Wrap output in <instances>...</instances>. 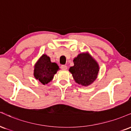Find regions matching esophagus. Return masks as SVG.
Wrapping results in <instances>:
<instances>
[{
    "label": "esophagus",
    "mask_w": 131,
    "mask_h": 131,
    "mask_svg": "<svg viewBox=\"0 0 131 131\" xmlns=\"http://www.w3.org/2000/svg\"><path fill=\"white\" fill-rule=\"evenodd\" d=\"M60 68L63 70H66L67 69V66L64 65V64H62V65H61Z\"/></svg>",
    "instance_id": "esophagus-1"
}]
</instances>
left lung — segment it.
Instances as JSON below:
<instances>
[{"label": "left lung", "instance_id": "8db88e82", "mask_svg": "<svg viewBox=\"0 0 131 131\" xmlns=\"http://www.w3.org/2000/svg\"><path fill=\"white\" fill-rule=\"evenodd\" d=\"M73 61L74 65L71 67L69 71L71 72L75 82L88 86L95 81L99 72V66L89 53H80Z\"/></svg>", "mask_w": 131, "mask_h": 131}]
</instances>
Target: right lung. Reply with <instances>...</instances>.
Returning <instances> with one entry per match:
<instances>
[{
    "mask_svg": "<svg viewBox=\"0 0 131 131\" xmlns=\"http://www.w3.org/2000/svg\"><path fill=\"white\" fill-rule=\"evenodd\" d=\"M59 70L56 63H52L50 58L44 54L35 66L34 76L42 84H47L52 79L53 75Z\"/></svg>",
    "mask_w": 131,
    "mask_h": 131,
    "instance_id": "right-lung-1",
    "label": "right lung"
}]
</instances>
